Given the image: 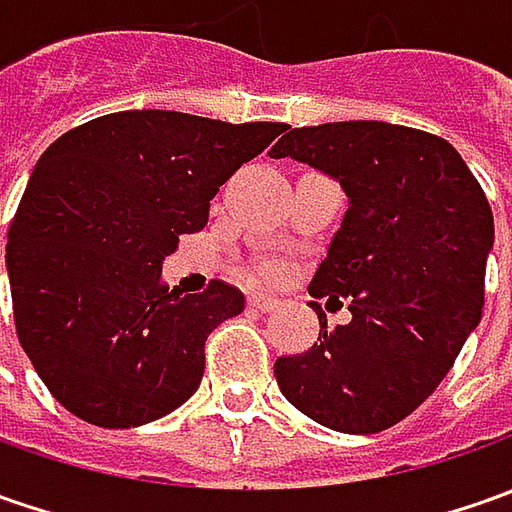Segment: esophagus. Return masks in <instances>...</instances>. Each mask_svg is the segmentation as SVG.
<instances>
[{
	"mask_svg": "<svg viewBox=\"0 0 512 512\" xmlns=\"http://www.w3.org/2000/svg\"><path fill=\"white\" fill-rule=\"evenodd\" d=\"M247 305L250 307H256V310H276L279 307V299H273V296H250L247 299Z\"/></svg>",
	"mask_w": 512,
	"mask_h": 512,
	"instance_id": "1",
	"label": "esophagus"
}]
</instances>
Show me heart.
Masks as SVG:
<instances>
[{"instance_id":"heart-1","label":"heart","mask_w":512,"mask_h":512,"mask_svg":"<svg viewBox=\"0 0 512 512\" xmlns=\"http://www.w3.org/2000/svg\"><path fill=\"white\" fill-rule=\"evenodd\" d=\"M262 276H267V279H270V276H276V267L265 265V267H262Z\"/></svg>"}]
</instances>
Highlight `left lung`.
Returning a JSON list of instances; mask_svg holds the SVG:
<instances>
[{
	"instance_id": "obj_1",
	"label": "left lung",
	"mask_w": 512,
	"mask_h": 512,
	"mask_svg": "<svg viewBox=\"0 0 512 512\" xmlns=\"http://www.w3.org/2000/svg\"><path fill=\"white\" fill-rule=\"evenodd\" d=\"M339 179L350 207L310 296L347 299L350 322L276 359L285 399L339 433H379L439 387L479 325L493 210L459 150L387 122L293 128L273 150ZM342 305V302H339Z\"/></svg>"
}]
</instances>
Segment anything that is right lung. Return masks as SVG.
<instances>
[{
	"instance_id": "add662e5",
	"label": "right lung",
	"mask_w": 512,
	"mask_h": 512,
	"mask_svg": "<svg viewBox=\"0 0 512 512\" xmlns=\"http://www.w3.org/2000/svg\"><path fill=\"white\" fill-rule=\"evenodd\" d=\"M176 110H122L50 145L8 230L13 322L53 399L96 427H139L187 402L205 342L245 310L213 279L182 296L162 282L179 236L207 225L210 199L285 133Z\"/></svg>"
}]
</instances>
